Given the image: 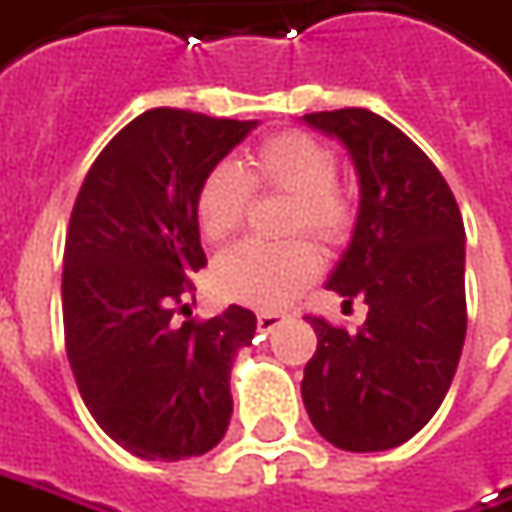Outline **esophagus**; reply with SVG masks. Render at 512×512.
Instances as JSON below:
<instances>
[{
    "label": "esophagus",
    "mask_w": 512,
    "mask_h": 512,
    "mask_svg": "<svg viewBox=\"0 0 512 512\" xmlns=\"http://www.w3.org/2000/svg\"><path fill=\"white\" fill-rule=\"evenodd\" d=\"M283 321H286V315H278V312H257V326H260V332H272V329H278Z\"/></svg>",
    "instance_id": "esophagus-1"
}]
</instances>
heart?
Returning <instances> with one entry per match:
<instances>
[{
	"label": "heart",
	"instance_id": "obj_1",
	"mask_svg": "<svg viewBox=\"0 0 512 512\" xmlns=\"http://www.w3.org/2000/svg\"><path fill=\"white\" fill-rule=\"evenodd\" d=\"M335 154L318 137L280 131L246 157L243 168L214 166L194 197L200 234L212 243L232 237L249 212L252 189L292 197L289 234L306 232L326 246L344 243L352 232V203L335 183ZM321 257L306 243L286 246L240 243L214 260L217 295L255 309H283L318 278Z\"/></svg>",
	"mask_w": 512,
	"mask_h": 512
}]
</instances>
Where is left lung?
<instances>
[{
	"label": "left lung",
	"mask_w": 512,
	"mask_h": 512,
	"mask_svg": "<svg viewBox=\"0 0 512 512\" xmlns=\"http://www.w3.org/2000/svg\"><path fill=\"white\" fill-rule=\"evenodd\" d=\"M300 120L355 168L358 217L326 289L369 306L358 332L309 318L318 349L300 395L329 444L381 453L410 441L453 384L467 335L464 223L441 171L384 117L341 108Z\"/></svg>",
	"instance_id": "1"
}]
</instances>
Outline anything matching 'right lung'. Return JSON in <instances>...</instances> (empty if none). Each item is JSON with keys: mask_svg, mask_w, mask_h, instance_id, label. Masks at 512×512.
Returning <instances> with one entry per match:
<instances>
[{"mask_svg": "<svg viewBox=\"0 0 512 512\" xmlns=\"http://www.w3.org/2000/svg\"><path fill=\"white\" fill-rule=\"evenodd\" d=\"M252 128L257 120L151 108L102 148L71 212L68 361L94 421L145 461L203 456L229 430V375L255 338V312L229 306L203 323L174 312L206 266L197 189Z\"/></svg>", "mask_w": 512, "mask_h": 512, "instance_id": "1", "label": "right lung"}]
</instances>
